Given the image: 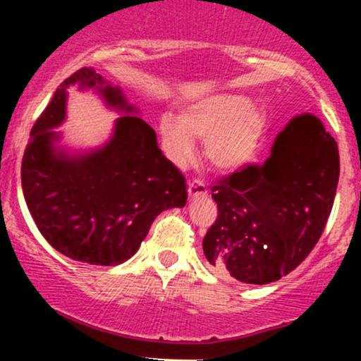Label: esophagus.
Listing matches in <instances>:
<instances>
[{"label":"esophagus","mask_w":361,"mask_h":361,"mask_svg":"<svg viewBox=\"0 0 361 361\" xmlns=\"http://www.w3.org/2000/svg\"><path fill=\"white\" fill-rule=\"evenodd\" d=\"M188 193L192 198H197V197H205L207 193H209V190H207V186L204 181L200 180H192L188 183Z\"/></svg>","instance_id":"esophagus-1"}]
</instances>
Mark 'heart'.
<instances>
[{
	"label": "heart",
	"mask_w": 361,
	"mask_h": 361,
	"mask_svg": "<svg viewBox=\"0 0 361 361\" xmlns=\"http://www.w3.org/2000/svg\"><path fill=\"white\" fill-rule=\"evenodd\" d=\"M268 128L263 109L243 94H210L181 110L159 117L164 151L178 166L193 157V139L205 140V157L221 171H235L258 154Z\"/></svg>",
	"instance_id": "heart-1"
}]
</instances>
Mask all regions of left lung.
<instances>
[{
  "label": "left lung",
  "instance_id": "1",
  "mask_svg": "<svg viewBox=\"0 0 361 361\" xmlns=\"http://www.w3.org/2000/svg\"><path fill=\"white\" fill-rule=\"evenodd\" d=\"M339 180L336 140L310 114L292 118L263 164L212 186L217 219L204 238L219 275L267 285L309 256L324 231Z\"/></svg>",
  "mask_w": 361,
  "mask_h": 361
}]
</instances>
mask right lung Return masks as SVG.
<instances>
[{"mask_svg":"<svg viewBox=\"0 0 361 361\" xmlns=\"http://www.w3.org/2000/svg\"><path fill=\"white\" fill-rule=\"evenodd\" d=\"M97 86L107 104L126 111L105 147L69 157L50 130L65 118V88ZM128 105L120 88L82 68L54 93L30 132L22 159L28 210L54 250L98 267H115L135 255L163 210L185 207V178L157 147L156 132Z\"/></svg>","mask_w":361,"mask_h":361,"instance_id":"add662e5","label":"right lung"}]
</instances>
